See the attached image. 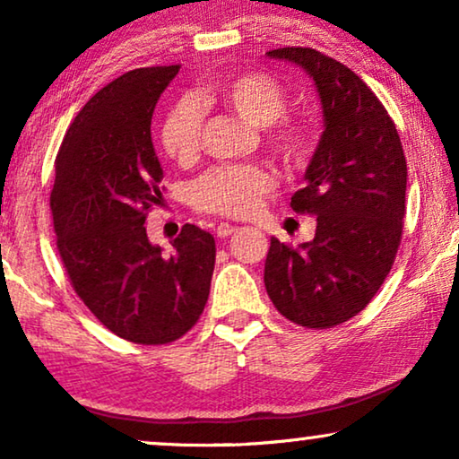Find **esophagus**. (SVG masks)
<instances>
[{
	"instance_id": "1",
	"label": "esophagus",
	"mask_w": 459,
	"mask_h": 459,
	"mask_svg": "<svg viewBox=\"0 0 459 459\" xmlns=\"http://www.w3.org/2000/svg\"><path fill=\"white\" fill-rule=\"evenodd\" d=\"M236 231H238L236 225H230V223H219L217 225V238H221V240L230 238L231 234H236Z\"/></svg>"
}]
</instances>
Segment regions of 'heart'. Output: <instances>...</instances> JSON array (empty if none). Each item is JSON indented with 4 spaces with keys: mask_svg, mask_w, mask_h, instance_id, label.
Masks as SVG:
<instances>
[{
    "mask_svg": "<svg viewBox=\"0 0 459 459\" xmlns=\"http://www.w3.org/2000/svg\"><path fill=\"white\" fill-rule=\"evenodd\" d=\"M211 98L242 121L263 129L269 154L286 169H303L313 154L311 127L286 117L284 85L259 71L225 74L211 85ZM160 146L179 167H192L203 148V112L192 100L173 104L160 123ZM273 178L261 165L215 167L196 181L192 203L200 212L247 217L272 192Z\"/></svg>",
    "mask_w": 459,
    "mask_h": 459,
    "instance_id": "obj_1",
    "label": "heart"
}]
</instances>
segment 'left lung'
Here are the masks:
<instances>
[{
    "instance_id": "8db88e82",
    "label": "left lung",
    "mask_w": 459,
    "mask_h": 459,
    "mask_svg": "<svg viewBox=\"0 0 459 459\" xmlns=\"http://www.w3.org/2000/svg\"><path fill=\"white\" fill-rule=\"evenodd\" d=\"M316 81L324 134L290 206L316 215L313 242L272 238L265 288L281 316L305 328L347 322L380 290L397 256L407 162L397 127L376 93L342 62L311 48L269 49Z\"/></svg>"
}]
</instances>
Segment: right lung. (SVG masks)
Here are the masks:
<instances>
[{
  "instance_id": "add662e5",
  "label": "right lung",
  "mask_w": 459,
  "mask_h": 459,
  "mask_svg": "<svg viewBox=\"0 0 459 459\" xmlns=\"http://www.w3.org/2000/svg\"><path fill=\"white\" fill-rule=\"evenodd\" d=\"M179 65L135 68L102 87L74 117L56 156L49 209L68 280L112 334L167 344L203 316L215 238L186 223L162 255L146 234L160 204L162 169L150 123Z\"/></svg>"
}]
</instances>
